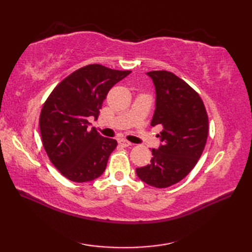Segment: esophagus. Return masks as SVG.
<instances>
[{"label": "esophagus", "mask_w": 252, "mask_h": 252, "mask_svg": "<svg viewBox=\"0 0 252 252\" xmlns=\"http://www.w3.org/2000/svg\"><path fill=\"white\" fill-rule=\"evenodd\" d=\"M118 143H119V145H120L121 147H129V146L132 145V144H131L129 141L125 140V138H120V140L118 141Z\"/></svg>", "instance_id": "obj_1"}]
</instances>
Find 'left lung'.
<instances>
[{
    "instance_id": "1",
    "label": "left lung",
    "mask_w": 252,
    "mask_h": 252,
    "mask_svg": "<svg viewBox=\"0 0 252 252\" xmlns=\"http://www.w3.org/2000/svg\"><path fill=\"white\" fill-rule=\"evenodd\" d=\"M153 80L156 104L151 125L161 126L160 146L152 149L151 163L136 168L144 183L165 189L183 180L206 146L208 116L200 96L169 71L146 73Z\"/></svg>"
}]
</instances>
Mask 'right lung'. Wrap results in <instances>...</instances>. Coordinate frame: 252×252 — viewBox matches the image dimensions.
Listing matches in <instances>:
<instances>
[{
  "mask_svg": "<svg viewBox=\"0 0 252 252\" xmlns=\"http://www.w3.org/2000/svg\"><path fill=\"white\" fill-rule=\"evenodd\" d=\"M130 73L85 66L63 79L46 99L40 116L42 142L51 162L68 180L83 183L104 173L117 141L90 130L89 119H97L109 90Z\"/></svg>",
  "mask_w": 252,
  "mask_h": 252,
  "instance_id": "right-lung-1",
  "label": "right lung"
}]
</instances>
